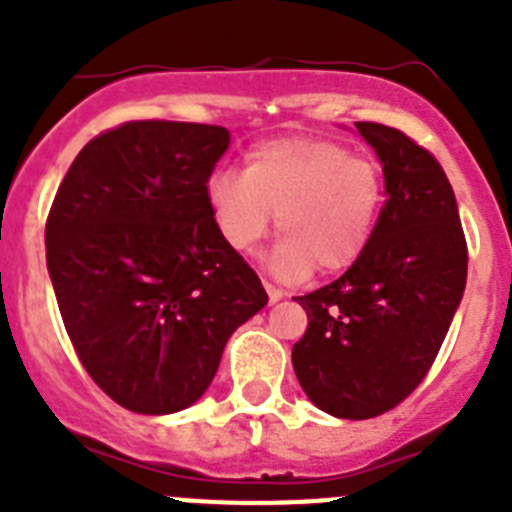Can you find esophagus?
Returning <instances> with one entry per match:
<instances>
[{
    "label": "esophagus",
    "instance_id": "34e87169",
    "mask_svg": "<svg viewBox=\"0 0 512 512\" xmlns=\"http://www.w3.org/2000/svg\"><path fill=\"white\" fill-rule=\"evenodd\" d=\"M264 289H266V295H269V302H279L284 297V292L277 287V284L264 282Z\"/></svg>",
    "mask_w": 512,
    "mask_h": 512
}]
</instances>
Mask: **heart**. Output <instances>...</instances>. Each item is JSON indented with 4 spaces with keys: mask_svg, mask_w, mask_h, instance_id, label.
I'll use <instances>...</instances> for the list:
<instances>
[{
    "mask_svg": "<svg viewBox=\"0 0 512 512\" xmlns=\"http://www.w3.org/2000/svg\"><path fill=\"white\" fill-rule=\"evenodd\" d=\"M207 205L225 243L251 251L277 212L282 233L271 269L282 277L307 271L338 274L364 256L384 205L377 161L338 140L282 135L246 153V169H217L207 179Z\"/></svg>",
    "mask_w": 512,
    "mask_h": 512,
    "instance_id": "heart-1",
    "label": "heart"
}]
</instances>
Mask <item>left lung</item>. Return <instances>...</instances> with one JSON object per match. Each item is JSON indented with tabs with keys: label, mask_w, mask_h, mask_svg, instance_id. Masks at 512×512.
Masks as SVG:
<instances>
[{
	"label": "left lung",
	"mask_w": 512,
	"mask_h": 512,
	"mask_svg": "<svg viewBox=\"0 0 512 512\" xmlns=\"http://www.w3.org/2000/svg\"><path fill=\"white\" fill-rule=\"evenodd\" d=\"M384 166L377 230L336 282L295 297L307 312L292 348L302 390L346 420L397 408L425 379L467 284L454 189L431 151L397 128L356 122Z\"/></svg>",
	"instance_id": "obj_1"
}]
</instances>
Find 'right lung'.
<instances>
[{
	"label": "right lung",
	"mask_w": 512,
	"mask_h": 512,
	"mask_svg": "<svg viewBox=\"0 0 512 512\" xmlns=\"http://www.w3.org/2000/svg\"><path fill=\"white\" fill-rule=\"evenodd\" d=\"M228 146L217 125L122 122L81 148L45 220L48 274L76 356L133 413L200 400L233 330L269 302L207 205Z\"/></svg>",
	"instance_id": "obj_1"
}]
</instances>
